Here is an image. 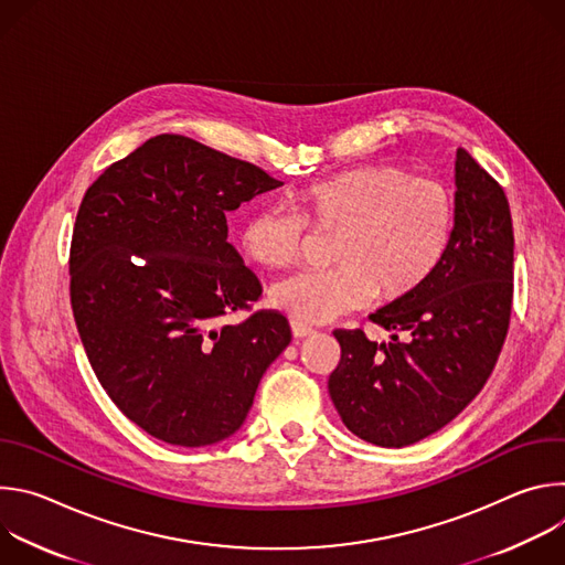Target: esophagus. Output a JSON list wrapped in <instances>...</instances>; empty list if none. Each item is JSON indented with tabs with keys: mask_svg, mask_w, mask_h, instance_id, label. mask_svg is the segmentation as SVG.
<instances>
[{
	"mask_svg": "<svg viewBox=\"0 0 565 565\" xmlns=\"http://www.w3.org/2000/svg\"><path fill=\"white\" fill-rule=\"evenodd\" d=\"M290 331H292V338H295V340H303V338H308V335L315 333L310 327L301 324V321H290Z\"/></svg>",
	"mask_w": 565,
	"mask_h": 565,
	"instance_id": "obj_1",
	"label": "esophagus"
}]
</instances>
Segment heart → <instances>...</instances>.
<instances>
[{"instance_id": "b5f03b06", "label": "heart", "mask_w": 565, "mask_h": 565, "mask_svg": "<svg viewBox=\"0 0 565 565\" xmlns=\"http://www.w3.org/2000/svg\"><path fill=\"white\" fill-rule=\"evenodd\" d=\"M299 212L270 205L241 225V250L259 266L288 268L306 223L338 230L327 270H303L270 288V303L308 324H327L380 299L416 290L440 264L454 227L449 190L399 166H362L297 194Z\"/></svg>"}]
</instances>
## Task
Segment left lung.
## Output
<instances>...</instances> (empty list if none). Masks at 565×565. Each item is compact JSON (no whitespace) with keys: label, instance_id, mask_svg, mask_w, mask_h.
Instances as JSON below:
<instances>
[{"label":"left lung","instance_id":"8db88e82","mask_svg":"<svg viewBox=\"0 0 565 565\" xmlns=\"http://www.w3.org/2000/svg\"><path fill=\"white\" fill-rule=\"evenodd\" d=\"M512 279L505 192L458 147L454 227L440 264L416 290L369 315L391 340L371 342L360 329L333 333L342 358L329 393L342 423L380 447L414 445L451 423L499 360Z\"/></svg>","mask_w":565,"mask_h":565}]
</instances>
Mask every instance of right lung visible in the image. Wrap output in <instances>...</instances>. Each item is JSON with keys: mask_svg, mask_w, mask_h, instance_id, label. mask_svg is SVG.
<instances>
[{"mask_svg": "<svg viewBox=\"0 0 565 565\" xmlns=\"http://www.w3.org/2000/svg\"><path fill=\"white\" fill-rule=\"evenodd\" d=\"M284 185L188 136L160 134L109 166L79 203L71 308L114 405L149 436L205 447L244 425L288 319L250 308L259 279L227 244L225 214Z\"/></svg>", "mask_w": 565, "mask_h": 565, "instance_id": "add662e5", "label": "right lung"}]
</instances>
